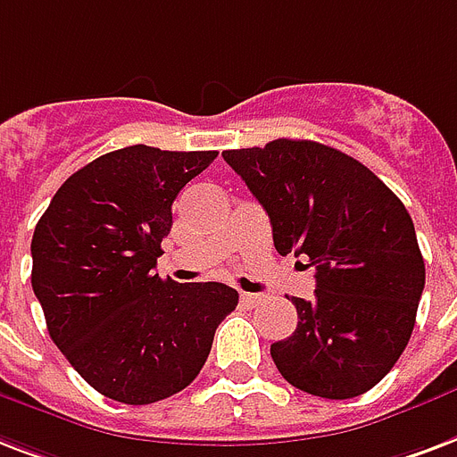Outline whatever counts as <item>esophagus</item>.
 Wrapping results in <instances>:
<instances>
[{"instance_id":"34e87169","label":"esophagus","mask_w":457,"mask_h":457,"mask_svg":"<svg viewBox=\"0 0 457 457\" xmlns=\"http://www.w3.org/2000/svg\"><path fill=\"white\" fill-rule=\"evenodd\" d=\"M263 302V297L261 295H249V292H242V304L244 306H256Z\"/></svg>"}]
</instances>
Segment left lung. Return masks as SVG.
Segmentation results:
<instances>
[{
  "label": "left lung",
  "instance_id": "8db88e82",
  "mask_svg": "<svg viewBox=\"0 0 457 457\" xmlns=\"http://www.w3.org/2000/svg\"><path fill=\"white\" fill-rule=\"evenodd\" d=\"M222 158L266 208L280 256H306L316 292L297 328L270 345L295 388L347 400L388 374L412 336L424 259L412 218L360 160L316 141L275 138Z\"/></svg>",
  "mask_w": 457,
  "mask_h": 457
}]
</instances>
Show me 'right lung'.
I'll list each match as a JSON object with an SVG mask.
<instances>
[{
	"instance_id": "right-lung-1",
	"label": "right lung",
	"mask_w": 457,
	"mask_h": 457,
	"mask_svg": "<svg viewBox=\"0 0 457 457\" xmlns=\"http://www.w3.org/2000/svg\"><path fill=\"white\" fill-rule=\"evenodd\" d=\"M218 151L129 145L66 179L30 242L50 337L86 381L127 405L184 391L239 302L222 283L179 285L153 268L177 194Z\"/></svg>"
}]
</instances>
